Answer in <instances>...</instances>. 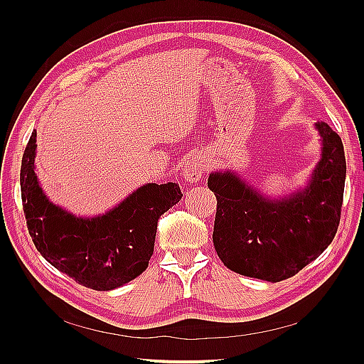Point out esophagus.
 I'll list each match as a JSON object with an SVG mask.
<instances>
[{"label": "esophagus", "instance_id": "obj_1", "mask_svg": "<svg viewBox=\"0 0 364 364\" xmlns=\"http://www.w3.org/2000/svg\"><path fill=\"white\" fill-rule=\"evenodd\" d=\"M206 167H208V162L203 155H191L188 158H185L182 161V167H181L185 182L194 183L197 181H200L203 173L206 171Z\"/></svg>", "mask_w": 364, "mask_h": 364}]
</instances>
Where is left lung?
I'll list each match as a JSON object with an SVG mask.
<instances>
[{
	"instance_id": "obj_1",
	"label": "left lung",
	"mask_w": 364,
	"mask_h": 364,
	"mask_svg": "<svg viewBox=\"0 0 364 364\" xmlns=\"http://www.w3.org/2000/svg\"><path fill=\"white\" fill-rule=\"evenodd\" d=\"M321 159L306 183L273 197L234 170L209 174L217 197L213 241L225 266L245 277L279 282L302 270L331 245L340 222L346 179L341 138L316 123Z\"/></svg>"
}]
</instances>
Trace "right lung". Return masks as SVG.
Masks as SVG:
<instances>
[{"label":"right lung","instance_id":"obj_1","mask_svg":"<svg viewBox=\"0 0 364 364\" xmlns=\"http://www.w3.org/2000/svg\"><path fill=\"white\" fill-rule=\"evenodd\" d=\"M36 130L21 164V197L33 243L53 267L87 289L107 291L149 267L158 218L182 199L178 183H144L97 215H75L50 200L36 174Z\"/></svg>","mask_w":364,"mask_h":364}]
</instances>
